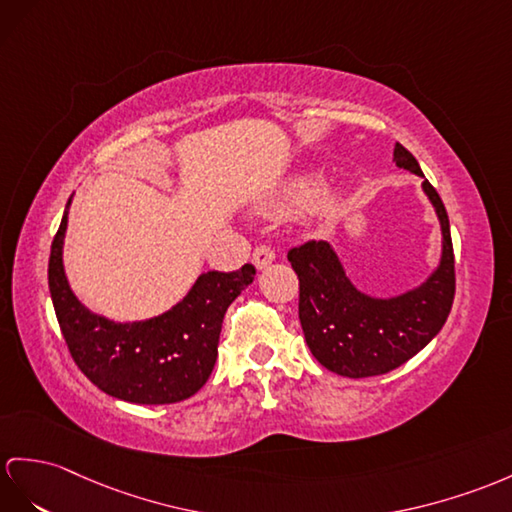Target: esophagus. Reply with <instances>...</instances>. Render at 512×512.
<instances>
[{
    "mask_svg": "<svg viewBox=\"0 0 512 512\" xmlns=\"http://www.w3.org/2000/svg\"><path fill=\"white\" fill-rule=\"evenodd\" d=\"M273 260H276V252H273V249L269 247V245H260V247H256L254 249V254H252V263H254V267L256 269H265V267H269Z\"/></svg>",
    "mask_w": 512,
    "mask_h": 512,
    "instance_id": "obj_1",
    "label": "esophagus"
}]
</instances>
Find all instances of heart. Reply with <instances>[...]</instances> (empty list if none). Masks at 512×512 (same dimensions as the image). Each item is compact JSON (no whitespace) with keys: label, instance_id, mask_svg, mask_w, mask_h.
Returning a JSON list of instances; mask_svg holds the SVG:
<instances>
[{"label":"heart","instance_id":"heart-1","mask_svg":"<svg viewBox=\"0 0 512 512\" xmlns=\"http://www.w3.org/2000/svg\"><path fill=\"white\" fill-rule=\"evenodd\" d=\"M315 178L304 176V178H295L293 182H289V186L282 191V195L276 199V202L271 204L273 213H289L293 208L304 206L310 197L315 193ZM332 206V199H326V202L321 204V210H330Z\"/></svg>","mask_w":512,"mask_h":512}]
</instances>
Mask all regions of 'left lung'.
<instances>
[{
  "mask_svg": "<svg viewBox=\"0 0 512 512\" xmlns=\"http://www.w3.org/2000/svg\"><path fill=\"white\" fill-rule=\"evenodd\" d=\"M393 160L423 178L415 156L395 143ZM423 193L441 221V263L417 289L395 297H371L345 276L328 241H308L289 252L299 278V321L310 352L319 363L345 378L382 376L421 352L450 315L456 276L450 219L434 186L423 180Z\"/></svg>",
  "mask_w": 512,
  "mask_h": 512,
  "instance_id": "8db88e82",
  "label": "left lung"
}]
</instances>
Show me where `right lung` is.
I'll use <instances>...</instances> for the list:
<instances>
[{"instance_id": "1", "label": "right lung", "mask_w": 512, "mask_h": 512, "mask_svg": "<svg viewBox=\"0 0 512 512\" xmlns=\"http://www.w3.org/2000/svg\"><path fill=\"white\" fill-rule=\"evenodd\" d=\"M67 210L49 254V293L71 358L97 389L132 404H176L195 395L213 373L223 315L254 282V265L202 273L167 313L119 323L91 313L73 295L62 267Z\"/></svg>"}]
</instances>
